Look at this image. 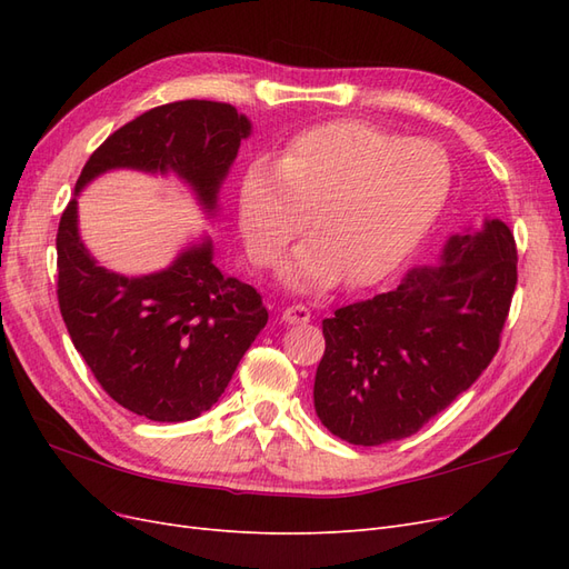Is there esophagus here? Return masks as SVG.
<instances>
[{
	"instance_id": "esophagus-1",
	"label": "esophagus",
	"mask_w": 569,
	"mask_h": 569,
	"mask_svg": "<svg viewBox=\"0 0 569 569\" xmlns=\"http://www.w3.org/2000/svg\"><path fill=\"white\" fill-rule=\"evenodd\" d=\"M282 320L289 322V325H303L311 320V311H308L306 306L301 303H295V306H287L282 311Z\"/></svg>"
}]
</instances>
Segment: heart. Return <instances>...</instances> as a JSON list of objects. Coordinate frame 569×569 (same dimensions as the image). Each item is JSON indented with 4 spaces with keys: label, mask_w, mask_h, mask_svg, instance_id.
I'll return each instance as SVG.
<instances>
[{
    "label": "heart",
    "mask_w": 569,
    "mask_h": 569,
    "mask_svg": "<svg viewBox=\"0 0 569 569\" xmlns=\"http://www.w3.org/2000/svg\"><path fill=\"white\" fill-rule=\"evenodd\" d=\"M451 166L439 147L360 120L297 134L278 166L256 161L239 192V230L251 263L268 268L291 239L282 278L297 289L382 280L418 247L449 197Z\"/></svg>",
    "instance_id": "obj_1"
}]
</instances>
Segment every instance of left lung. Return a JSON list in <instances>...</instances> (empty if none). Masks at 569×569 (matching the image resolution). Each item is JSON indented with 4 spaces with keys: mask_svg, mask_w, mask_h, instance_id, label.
Instances as JSON below:
<instances>
[{
    "mask_svg": "<svg viewBox=\"0 0 569 569\" xmlns=\"http://www.w3.org/2000/svg\"><path fill=\"white\" fill-rule=\"evenodd\" d=\"M518 284V247L503 220L453 234L435 268L322 320L313 403L343 441L380 446L416 435L487 370Z\"/></svg>",
    "mask_w": 569,
    "mask_h": 569,
    "instance_id": "8db88e82",
    "label": "left lung"
}]
</instances>
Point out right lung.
Instances as JSON below:
<instances>
[{
  "label": "right lung",
  "instance_id": "1",
  "mask_svg": "<svg viewBox=\"0 0 569 569\" xmlns=\"http://www.w3.org/2000/svg\"><path fill=\"white\" fill-rule=\"evenodd\" d=\"M249 118L222 101H173L109 134L76 184L113 168L173 173L216 211L218 189ZM57 297L73 347L116 403L153 422H182L209 410L268 322L251 284L213 266L209 239L161 272L126 278L101 268L78 234V199L57 232Z\"/></svg>",
  "mask_w": 569,
  "mask_h": 569
}]
</instances>
